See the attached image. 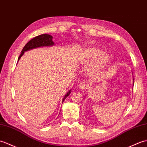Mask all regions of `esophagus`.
I'll use <instances>...</instances> for the list:
<instances>
[{"label":"esophagus","instance_id":"esophagus-1","mask_svg":"<svg viewBox=\"0 0 147 147\" xmlns=\"http://www.w3.org/2000/svg\"><path fill=\"white\" fill-rule=\"evenodd\" d=\"M79 87L80 88V89H82V90L86 89V88H87L86 84L84 83V82H81V83H80L79 85Z\"/></svg>","mask_w":147,"mask_h":147}]
</instances>
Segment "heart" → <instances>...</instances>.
Segmentation results:
<instances>
[{
  "label": "heart",
  "mask_w": 147,
  "mask_h": 147,
  "mask_svg": "<svg viewBox=\"0 0 147 147\" xmlns=\"http://www.w3.org/2000/svg\"><path fill=\"white\" fill-rule=\"evenodd\" d=\"M111 58L110 55L104 53L101 49L91 47L86 48L82 52L80 61L84 66L88 67L87 71L90 77H99L104 69L109 65Z\"/></svg>",
  "instance_id": "heart-1"
}]
</instances>
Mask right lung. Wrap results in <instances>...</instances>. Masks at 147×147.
Returning a JSON list of instances; mask_svg holds the SVG:
<instances>
[{
	"mask_svg": "<svg viewBox=\"0 0 147 147\" xmlns=\"http://www.w3.org/2000/svg\"><path fill=\"white\" fill-rule=\"evenodd\" d=\"M52 39H53L52 36L50 34H47L39 35L36 37L32 38V40H31L30 41L28 42L26 45L23 48V49H22V50L21 51V54L19 55V57L18 58V61L19 60V59H20V58L22 57V55L24 54L25 51L31 50V49H34L36 48H39L41 47L53 46L54 45V42L52 41ZM70 92H71V90H68V92L63 97L62 102H63L65 99H66L68 96H69Z\"/></svg>",
	"mask_w": 147,
	"mask_h": 147,
	"instance_id": "obj_1",
	"label": "right lung"
}]
</instances>
